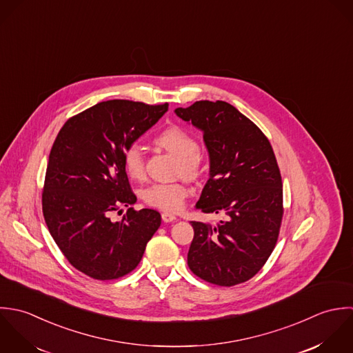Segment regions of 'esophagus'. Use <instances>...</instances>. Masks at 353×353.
<instances>
[{"label": "esophagus", "mask_w": 353, "mask_h": 353, "mask_svg": "<svg viewBox=\"0 0 353 353\" xmlns=\"http://www.w3.org/2000/svg\"><path fill=\"white\" fill-rule=\"evenodd\" d=\"M162 221L163 222H173V221H176V215H173L170 212H162Z\"/></svg>", "instance_id": "obj_1"}]
</instances>
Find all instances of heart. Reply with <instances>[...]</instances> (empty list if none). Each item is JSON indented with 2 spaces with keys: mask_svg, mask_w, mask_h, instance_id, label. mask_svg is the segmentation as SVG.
I'll return each instance as SVG.
<instances>
[{
  "mask_svg": "<svg viewBox=\"0 0 353 353\" xmlns=\"http://www.w3.org/2000/svg\"><path fill=\"white\" fill-rule=\"evenodd\" d=\"M155 143L179 159V173L187 179H196L202 172V157L196 139L181 127L173 125L163 130ZM123 163L127 174L134 180H141L144 174V159L138 144L128 145L123 154ZM190 190L181 183H155L141 191V199L145 205L163 210L179 212Z\"/></svg>",
  "mask_w": 353,
  "mask_h": 353,
  "instance_id": "obj_1",
  "label": "heart"
}]
</instances>
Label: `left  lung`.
Here are the masks:
<instances>
[{
	"instance_id": "8db88e82",
	"label": "left lung",
	"mask_w": 353,
	"mask_h": 353,
	"mask_svg": "<svg viewBox=\"0 0 353 353\" xmlns=\"http://www.w3.org/2000/svg\"><path fill=\"white\" fill-rule=\"evenodd\" d=\"M174 113L203 132L210 177L196 209L225 216L215 226L192 221L191 272L233 286L252 279L272 255L281 226L282 180L263 132L223 101H198Z\"/></svg>"
}]
</instances>
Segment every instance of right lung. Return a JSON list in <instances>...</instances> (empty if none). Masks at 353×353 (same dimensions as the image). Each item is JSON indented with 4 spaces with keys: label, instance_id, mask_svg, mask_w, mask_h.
Instances as JSON below:
<instances>
[{
    "label": "right lung",
    "instance_id": "right-lung-1",
    "mask_svg": "<svg viewBox=\"0 0 353 353\" xmlns=\"http://www.w3.org/2000/svg\"><path fill=\"white\" fill-rule=\"evenodd\" d=\"M168 103L112 99L73 116L53 143L42 194L52 237L74 269L95 280L131 273L161 225V214L137 202L123 154L168 110Z\"/></svg>",
    "mask_w": 353,
    "mask_h": 353
}]
</instances>
